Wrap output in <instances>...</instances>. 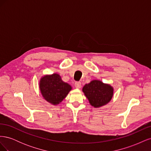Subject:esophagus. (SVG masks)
Here are the masks:
<instances>
[{
    "mask_svg": "<svg viewBox=\"0 0 151 151\" xmlns=\"http://www.w3.org/2000/svg\"><path fill=\"white\" fill-rule=\"evenodd\" d=\"M75 86L76 88H80L81 86V83H80V82H76L75 83Z\"/></svg>",
    "mask_w": 151,
    "mask_h": 151,
    "instance_id": "34e87169",
    "label": "esophagus"
}]
</instances>
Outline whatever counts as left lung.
I'll return each instance as SVG.
<instances>
[{"mask_svg": "<svg viewBox=\"0 0 151 151\" xmlns=\"http://www.w3.org/2000/svg\"><path fill=\"white\" fill-rule=\"evenodd\" d=\"M83 91L91 106L95 108L101 107L108 103L113 95L112 87L98 80L92 81L88 84H86Z\"/></svg>", "mask_w": 151, "mask_h": 151, "instance_id": "8db88e82", "label": "left lung"}]
</instances>
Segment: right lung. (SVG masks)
Instances as JSON below:
<instances>
[{
	"mask_svg": "<svg viewBox=\"0 0 151 151\" xmlns=\"http://www.w3.org/2000/svg\"><path fill=\"white\" fill-rule=\"evenodd\" d=\"M40 89L43 97L48 103L56 105L62 101L72 87L64 83L57 74L45 76L40 80Z\"/></svg>",
	"mask_w": 151,
	"mask_h": 151,
	"instance_id": "obj_1",
	"label": "right lung"
}]
</instances>
